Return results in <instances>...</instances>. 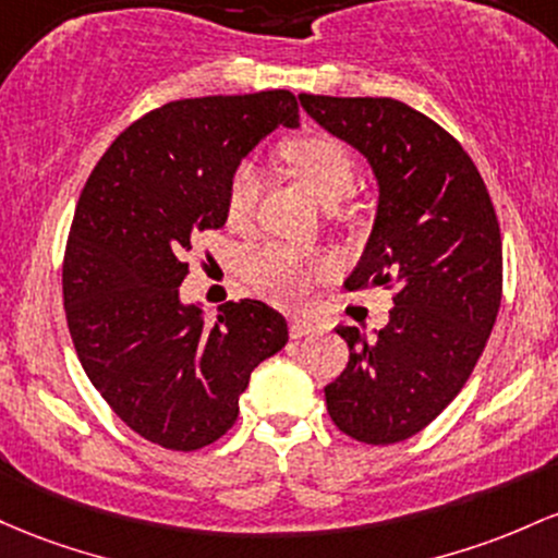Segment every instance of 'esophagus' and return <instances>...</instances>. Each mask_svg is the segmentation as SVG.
Masks as SVG:
<instances>
[{
    "instance_id": "esophagus-1",
    "label": "esophagus",
    "mask_w": 558,
    "mask_h": 558,
    "mask_svg": "<svg viewBox=\"0 0 558 558\" xmlns=\"http://www.w3.org/2000/svg\"><path fill=\"white\" fill-rule=\"evenodd\" d=\"M313 331H318V324L308 322V318H292L290 324V335L292 340H300V337H308Z\"/></svg>"
}]
</instances>
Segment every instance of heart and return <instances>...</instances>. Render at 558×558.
<instances>
[{"label": "heart", "instance_id": "obj_1", "mask_svg": "<svg viewBox=\"0 0 558 558\" xmlns=\"http://www.w3.org/2000/svg\"><path fill=\"white\" fill-rule=\"evenodd\" d=\"M281 160L295 177L308 184V190L322 199L327 208H335L353 186V160L340 142L327 134H305L298 140L281 144ZM255 199H258V173L250 162H242L229 179L227 210L229 218L242 221L250 216ZM324 271V263L305 258L298 250L268 245L255 253L250 263L255 284L266 298L277 303L298 305L308 298L311 281Z\"/></svg>", "mask_w": 558, "mask_h": 558}]
</instances>
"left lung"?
<instances>
[{"label": "left lung", "mask_w": 558, "mask_h": 558, "mask_svg": "<svg viewBox=\"0 0 558 558\" xmlns=\"http://www.w3.org/2000/svg\"><path fill=\"white\" fill-rule=\"evenodd\" d=\"M300 105L377 179L374 227L345 290H396L387 327H337L350 361L324 387L327 411L368 446L409 440L459 396L496 324V210L464 147L405 102L300 94Z\"/></svg>", "instance_id": "1"}]
</instances>
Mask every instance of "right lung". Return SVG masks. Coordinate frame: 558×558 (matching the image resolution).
<instances>
[{
	"label": "right lung",
	"mask_w": 558,
	"mask_h": 558,
	"mask_svg": "<svg viewBox=\"0 0 558 558\" xmlns=\"http://www.w3.org/2000/svg\"><path fill=\"white\" fill-rule=\"evenodd\" d=\"M279 126H300L287 89L168 102L110 144L81 192L62 263L68 329L99 396L155 446L216 442L253 368L290 340L260 300L205 322L179 295L192 240L227 223L231 173Z\"/></svg>",
	"instance_id": "obj_1"
}]
</instances>
